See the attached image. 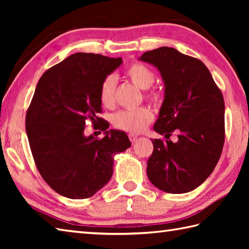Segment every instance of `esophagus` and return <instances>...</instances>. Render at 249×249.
Masks as SVG:
<instances>
[{
	"instance_id": "esophagus-1",
	"label": "esophagus",
	"mask_w": 249,
	"mask_h": 249,
	"mask_svg": "<svg viewBox=\"0 0 249 249\" xmlns=\"http://www.w3.org/2000/svg\"><path fill=\"white\" fill-rule=\"evenodd\" d=\"M128 138H129L131 143H134V142H136L137 139H138V136H136V135H134V134H129V135H128Z\"/></svg>"
}]
</instances>
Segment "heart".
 <instances>
[{
    "label": "heart",
    "mask_w": 249,
    "mask_h": 249,
    "mask_svg": "<svg viewBox=\"0 0 249 249\" xmlns=\"http://www.w3.org/2000/svg\"><path fill=\"white\" fill-rule=\"evenodd\" d=\"M126 76L135 86L142 89H147L145 97L153 103H158L161 99V94L155 89H150L155 82V73L151 68L134 63L126 70ZM115 88L116 79L113 76H108L105 79L99 91V100L106 108H112L115 104ZM154 119L152 110L146 107H140L131 110L119 111L112 116V123L114 127L128 131V133H141L151 124Z\"/></svg>",
    "instance_id": "obj_1"
}]
</instances>
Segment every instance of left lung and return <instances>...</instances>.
I'll list each match as a JSON object with an SVG mask.
<instances>
[{"mask_svg": "<svg viewBox=\"0 0 249 249\" xmlns=\"http://www.w3.org/2000/svg\"><path fill=\"white\" fill-rule=\"evenodd\" d=\"M140 60L158 68L165 99L154 129L170 139H153L146 173L152 184L169 194L197 188L213 172L225 143L223 94L202 62L174 48L146 51Z\"/></svg>", "mask_w": 249, "mask_h": 249, "instance_id": "obj_1", "label": "left lung"}]
</instances>
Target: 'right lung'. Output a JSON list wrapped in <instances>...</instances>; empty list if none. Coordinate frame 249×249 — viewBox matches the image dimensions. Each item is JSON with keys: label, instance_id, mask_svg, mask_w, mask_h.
I'll use <instances>...</instances> for the list:
<instances>
[{"label": "right lung", "instance_id": "obj_1", "mask_svg": "<svg viewBox=\"0 0 249 249\" xmlns=\"http://www.w3.org/2000/svg\"><path fill=\"white\" fill-rule=\"evenodd\" d=\"M122 64V57L71 54L40 77L25 116V130L37 170L64 197L86 199L109 182L113 155L130 146L124 131H106L104 138L84 136V126L105 131L100 87Z\"/></svg>", "mask_w": 249, "mask_h": 249}]
</instances>
